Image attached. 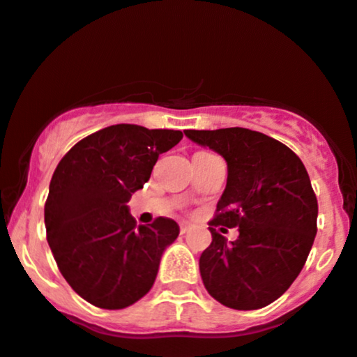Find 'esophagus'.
<instances>
[{
  "instance_id": "1",
  "label": "esophagus",
  "mask_w": 357,
  "mask_h": 357,
  "mask_svg": "<svg viewBox=\"0 0 357 357\" xmlns=\"http://www.w3.org/2000/svg\"><path fill=\"white\" fill-rule=\"evenodd\" d=\"M191 229H193V227H191L190 223H185V222H183L181 225H179V232H181V234H188V232H190Z\"/></svg>"
}]
</instances>
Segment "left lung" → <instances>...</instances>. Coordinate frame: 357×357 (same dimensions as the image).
I'll use <instances>...</instances> for the list:
<instances>
[{
	"label": "left lung",
	"mask_w": 357,
	"mask_h": 357,
	"mask_svg": "<svg viewBox=\"0 0 357 357\" xmlns=\"http://www.w3.org/2000/svg\"><path fill=\"white\" fill-rule=\"evenodd\" d=\"M227 160L229 178L215 217L211 244L199 257L206 291L236 310H257L296 280L317 234L319 205L298 155L280 140L249 128L185 130ZM218 225L239 229L227 243Z\"/></svg>",
	"instance_id": "8db88e82"
}]
</instances>
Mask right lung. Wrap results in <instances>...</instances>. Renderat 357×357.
<instances>
[{"label":"right lung","instance_id":"1","mask_svg":"<svg viewBox=\"0 0 357 357\" xmlns=\"http://www.w3.org/2000/svg\"><path fill=\"white\" fill-rule=\"evenodd\" d=\"M181 139L179 130L112 125L57 164L44 208L47 242L64 280L95 307H130L154 284L179 227L166 217L137 227L127 202L149 181L159 154Z\"/></svg>","mask_w":357,"mask_h":357}]
</instances>
